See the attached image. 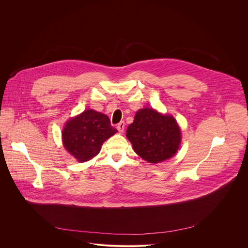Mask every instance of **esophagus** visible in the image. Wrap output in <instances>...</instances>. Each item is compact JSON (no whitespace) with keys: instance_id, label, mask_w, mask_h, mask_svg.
I'll return each instance as SVG.
<instances>
[{"instance_id":"1","label":"esophagus","mask_w":248,"mask_h":248,"mask_svg":"<svg viewBox=\"0 0 248 248\" xmlns=\"http://www.w3.org/2000/svg\"><path fill=\"white\" fill-rule=\"evenodd\" d=\"M124 129H125V122H124V121L119 122L118 125H117V130H118V132H119L120 134H122V133L124 132Z\"/></svg>"}]
</instances>
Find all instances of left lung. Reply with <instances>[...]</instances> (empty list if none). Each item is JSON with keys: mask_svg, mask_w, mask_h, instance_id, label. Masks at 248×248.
I'll use <instances>...</instances> for the list:
<instances>
[{"mask_svg": "<svg viewBox=\"0 0 248 248\" xmlns=\"http://www.w3.org/2000/svg\"><path fill=\"white\" fill-rule=\"evenodd\" d=\"M126 136L135 152L150 163H158L173 157L181 142V133L176 119L152 108L138 110Z\"/></svg>", "mask_w": 248, "mask_h": 248, "instance_id": "left-lung-1", "label": "left lung"}]
</instances>
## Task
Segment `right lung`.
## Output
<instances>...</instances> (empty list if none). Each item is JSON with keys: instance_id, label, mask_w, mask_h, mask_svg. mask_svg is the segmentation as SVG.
I'll use <instances>...</instances> for the list:
<instances>
[{"instance_id": "add662e5", "label": "right lung", "mask_w": 248, "mask_h": 248, "mask_svg": "<svg viewBox=\"0 0 248 248\" xmlns=\"http://www.w3.org/2000/svg\"><path fill=\"white\" fill-rule=\"evenodd\" d=\"M117 133L110 125L109 118L94 109H86L70 119L62 132L66 150L79 162H85L101 150L108 139Z\"/></svg>"}]
</instances>
